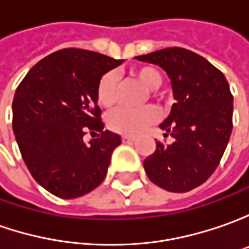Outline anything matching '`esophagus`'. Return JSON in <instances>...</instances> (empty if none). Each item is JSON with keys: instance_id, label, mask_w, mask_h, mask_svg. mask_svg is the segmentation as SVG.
Listing matches in <instances>:
<instances>
[{"instance_id": "34e87169", "label": "esophagus", "mask_w": 249, "mask_h": 249, "mask_svg": "<svg viewBox=\"0 0 249 249\" xmlns=\"http://www.w3.org/2000/svg\"><path fill=\"white\" fill-rule=\"evenodd\" d=\"M133 141H135V138H132V136H123V142L124 143H132Z\"/></svg>"}]
</instances>
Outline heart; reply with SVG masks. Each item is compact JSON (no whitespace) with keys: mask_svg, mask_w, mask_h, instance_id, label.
Masks as SVG:
<instances>
[{"mask_svg":"<svg viewBox=\"0 0 249 249\" xmlns=\"http://www.w3.org/2000/svg\"><path fill=\"white\" fill-rule=\"evenodd\" d=\"M133 80L141 82L143 87L150 89L151 95L159 89L162 84V75L157 69L151 66H142L131 70ZM118 78L114 71L105 73L96 87V98L103 107H111L117 100ZM159 118V111L153 106H143L141 108H117L107 117V126L117 133L123 135H138L144 128L156 123Z\"/></svg>","mask_w":249,"mask_h":249,"instance_id":"1","label":"heart"}]
</instances>
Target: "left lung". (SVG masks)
Returning a JSON list of instances; mask_svg holds the SVG:
<instances>
[{"label":"left lung","instance_id":"left-lung-1","mask_svg":"<svg viewBox=\"0 0 249 249\" xmlns=\"http://www.w3.org/2000/svg\"><path fill=\"white\" fill-rule=\"evenodd\" d=\"M160 66L171 78L175 103L160 125L169 144L156 142L143 161L151 182L161 189L186 193L202 184L220 162L233 128V95L223 73L189 49L165 48L136 56Z\"/></svg>","mask_w":249,"mask_h":249}]
</instances>
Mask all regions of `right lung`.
Returning a JSON list of instances; mask_svg holds the SVG:
<instances>
[{
	"mask_svg": "<svg viewBox=\"0 0 249 249\" xmlns=\"http://www.w3.org/2000/svg\"><path fill=\"white\" fill-rule=\"evenodd\" d=\"M123 62L66 48L41 59L16 88L12 126L19 150L33 178L56 197H81L106 178L121 138L103 131L96 87ZM88 130L99 132L89 145L83 142Z\"/></svg>",
	"mask_w": 249,
	"mask_h": 249,
	"instance_id": "add662e5",
	"label": "right lung"
}]
</instances>
